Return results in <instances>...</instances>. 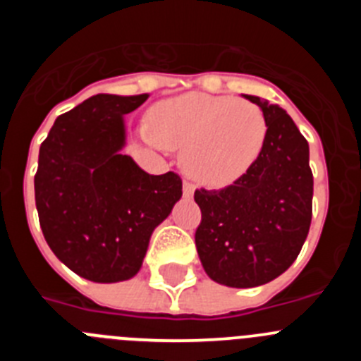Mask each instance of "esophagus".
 I'll return each mask as SVG.
<instances>
[{
  "label": "esophagus",
  "mask_w": 361,
  "mask_h": 361,
  "mask_svg": "<svg viewBox=\"0 0 361 361\" xmlns=\"http://www.w3.org/2000/svg\"><path fill=\"white\" fill-rule=\"evenodd\" d=\"M183 191H184V197H188V199H190V197H193V193H195V184L190 183V180H184Z\"/></svg>",
  "instance_id": "obj_1"
}]
</instances>
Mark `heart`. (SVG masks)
Wrapping results in <instances>:
<instances>
[{
    "instance_id": "obj_1",
    "label": "heart",
    "mask_w": 361,
    "mask_h": 361,
    "mask_svg": "<svg viewBox=\"0 0 361 361\" xmlns=\"http://www.w3.org/2000/svg\"><path fill=\"white\" fill-rule=\"evenodd\" d=\"M145 141L183 149L184 170L206 186H228L247 173L262 153L267 121L253 103L228 95L184 94L152 110Z\"/></svg>"
}]
</instances>
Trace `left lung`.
Here are the masks:
<instances>
[{"label": "left lung", "mask_w": 361, "mask_h": 361, "mask_svg": "<svg viewBox=\"0 0 361 361\" xmlns=\"http://www.w3.org/2000/svg\"><path fill=\"white\" fill-rule=\"evenodd\" d=\"M262 108L267 137L247 173L222 190H195L202 219L195 245L204 271L229 288H257L289 269L312 216L309 145L279 104Z\"/></svg>", "instance_id": "1"}]
</instances>
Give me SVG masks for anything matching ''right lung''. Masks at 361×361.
I'll return each mask as SVG.
<instances>
[{
    "instance_id": "right-lung-1",
    "label": "right lung",
    "mask_w": 361,
    "mask_h": 361,
    "mask_svg": "<svg viewBox=\"0 0 361 361\" xmlns=\"http://www.w3.org/2000/svg\"><path fill=\"white\" fill-rule=\"evenodd\" d=\"M148 94H99L59 116L34 177L41 231L59 260L92 282H123L141 269L153 229L183 195L173 171L149 175L123 155V116Z\"/></svg>"
}]
</instances>
